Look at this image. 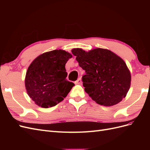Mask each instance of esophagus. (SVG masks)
<instances>
[{
	"label": "esophagus",
	"mask_w": 150,
	"mask_h": 150,
	"mask_svg": "<svg viewBox=\"0 0 150 150\" xmlns=\"http://www.w3.org/2000/svg\"><path fill=\"white\" fill-rule=\"evenodd\" d=\"M81 83H82V81H81V78H79L78 80H77L76 82H75V84H81Z\"/></svg>",
	"instance_id": "esophagus-1"
}]
</instances>
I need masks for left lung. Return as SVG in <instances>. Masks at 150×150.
Returning a JSON list of instances; mask_svg holds the SVG:
<instances>
[{
  "instance_id": "left-lung-1",
  "label": "left lung",
  "mask_w": 150,
  "mask_h": 150,
  "mask_svg": "<svg viewBox=\"0 0 150 150\" xmlns=\"http://www.w3.org/2000/svg\"><path fill=\"white\" fill-rule=\"evenodd\" d=\"M79 65L85 91L98 104L111 106L122 101L131 85V74L122 59L110 50L97 48L88 52L72 49Z\"/></svg>"
}]
</instances>
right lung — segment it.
Here are the masks:
<instances>
[{"label": "right lung", "instance_id": "right-lung-1", "mask_svg": "<svg viewBox=\"0 0 150 150\" xmlns=\"http://www.w3.org/2000/svg\"><path fill=\"white\" fill-rule=\"evenodd\" d=\"M72 55L63 50L42 54L27 71L25 86L29 96L40 107L56 106L69 93L74 84L66 79L65 65Z\"/></svg>", "mask_w": 150, "mask_h": 150}]
</instances>
